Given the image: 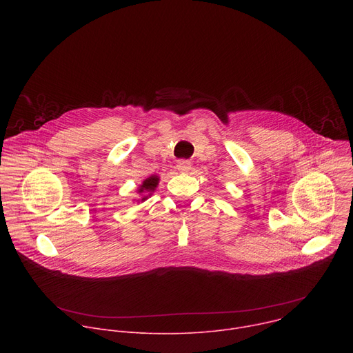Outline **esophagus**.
<instances>
[{
  "label": "esophagus",
  "instance_id": "1",
  "mask_svg": "<svg viewBox=\"0 0 353 353\" xmlns=\"http://www.w3.org/2000/svg\"><path fill=\"white\" fill-rule=\"evenodd\" d=\"M177 169H179V172H181V173H188L190 169H191V162L181 159V161L177 162Z\"/></svg>",
  "mask_w": 353,
  "mask_h": 353
}]
</instances>
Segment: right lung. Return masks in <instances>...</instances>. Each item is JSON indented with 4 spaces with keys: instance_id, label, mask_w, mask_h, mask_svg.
<instances>
[{
    "instance_id": "1",
    "label": "right lung",
    "mask_w": 353,
    "mask_h": 353,
    "mask_svg": "<svg viewBox=\"0 0 353 353\" xmlns=\"http://www.w3.org/2000/svg\"><path fill=\"white\" fill-rule=\"evenodd\" d=\"M158 184H159V177L158 176H150V177H148L142 181V184L138 188V194H142V198H141L142 203L150 194L155 191Z\"/></svg>"
}]
</instances>
